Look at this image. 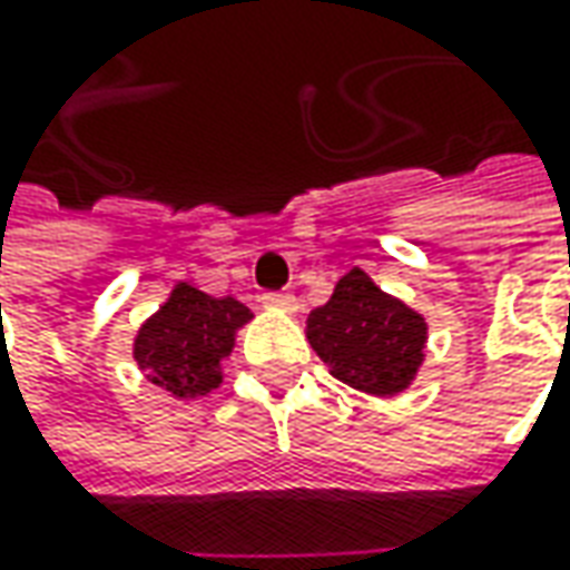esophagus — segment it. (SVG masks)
I'll list each match as a JSON object with an SVG mask.
<instances>
[{
    "label": "esophagus",
    "mask_w": 570,
    "mask_h": 570,
    "mask_svg": "<svg viewBox=\"0 0 570 570\" xmlns=\"http://www.w3.org/2000/svg\"><path fill=\"white\" fill-rule=\"evenodd\" d=\"M263 307L292 314V311H297V301L292 295H278V292H269V295H263Z\"/></svg>",
    "instance_id": "1"
}]
</instances>
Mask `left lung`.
I'll return each mask as SVG.
<instances>
[{
  "mask_svg": "<svg viewBox=\"0 0 570 570\" xmlns=\"http://www.w3.org/2000/svg\"><path fill=\"white\" fill-rule=\"evenodd\" d=\"M307 340L336 381L371 396H396L425 362L428 323L355 266L336 282L333 297L311 311Z\"/></svg>",
  "mask_w": 570,
  "mask_h": 570,
  "instance_id": "8db88e82",
  "label": "left lung"
}]
</instances>
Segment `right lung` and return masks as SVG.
<instances>
[{"instance_id":"add662e5","label":"right lung","mask_w":570,"mask_h":570,"mask_svg":"<svg viewBox=\"0 0 570 570\" xmlns=\"http://www.w3.org/2000/svg\"><path fill=\"white\" fill-rule=\"evenodd\" d=\"M250 317V307L237 297H212L180 282L139 326L132 358L145 377L170 396H206L222 383V362L234 348L237 330Z\"/></svg>"}]
</instances>
